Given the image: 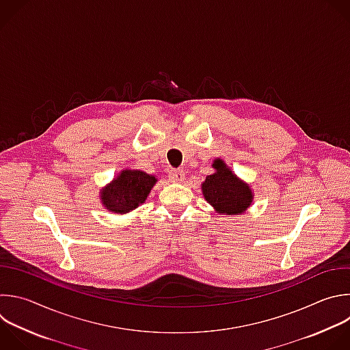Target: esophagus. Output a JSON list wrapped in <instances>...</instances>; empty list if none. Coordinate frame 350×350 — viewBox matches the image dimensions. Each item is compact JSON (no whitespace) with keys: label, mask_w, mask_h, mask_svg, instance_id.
<instances>
[{"label":"esophagus","mask_w":350,"mask_h":350,"mask_svg":"<svg viewBox=\"0 0 350 350\" xmlns=\"http://www.w3.org/2000/svg\"><path fill=\"white\" fill-rule=\"evenodd\" d=\"M169 178H170L173 183H181V181H184V178H185V173H184L181 169L170 170Z\"/></svg>","instance_id":"34e87169"}]
</instances>
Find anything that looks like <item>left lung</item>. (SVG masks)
<instances>
[{"mask_svg":"<svg viewBox=\"0 0 350 350\" xmlns=\"http://www.w3.org/2000/svg\"><path fill=\"white\" fill-rule=\"evenodd\" d=\"M213 167L217 172L207 176L202 184L206 200L219 213L229 215L241 214L252 203V189L235 174H232L221 159L214 161Z\"/></svg>","mask_w":350,"mask_h":350,"instance_id":"left-lung-1","label":"left lung"}]
</instances>
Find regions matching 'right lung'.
Returning <instances> with one entry per match:
<instances>
[{
    "mask_svg": "<svg viewBox=\"0 0 350 350\" xmlns=\"http://www.w3.org/2000/svg\"><path fill=\"white\" fill-rule=\"evenodd\" d=\"M157 178L140 170H124L101 193L103 204L113 213H128L143 203Z\"/></svg>",
    "mask_w": 350,
    "mask_h": 350,
    "instance_id": "add662e5",
    "label": "right lung"
}]
</instances>
